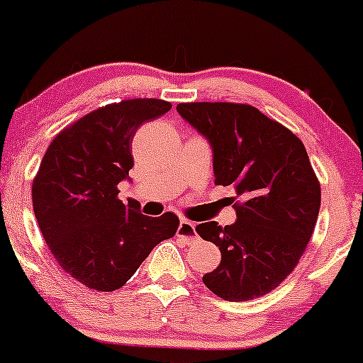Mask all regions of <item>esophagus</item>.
I'll use <instances>...</instances> for the list:
<instances>
[{
	"mask_svg": "<svg viewBox=\"0 0 363 363\" xmlns=\"http://www.w3.org/2000/svg\"><path fill=\"white\" fill-rule=\"evenodd\" d=\"M177 236H180L182 240H185L186 245H190L191 241L196 240V230H195V225H193L191 221L188 220H182L180 225H178V230H177Z\"/></svg>",
	"mask_w": 363,
	"mask_h": 363,
	"instance_id": "34e87169",
	"label": "esophagus"
}]
</instances>
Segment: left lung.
Masks as SVG:
<instances>
[{
	"label": "left lung",
	"mask_w": 363,
	"mask_h": 363,
	"mask_svg": "<svg viewBox=\"0 0 363 363\" xmlns=\"http://www.w3.org/2000/svg\"><path fill=\"white\" fill-rule=\"evenodd\" d=\"M177 112L210 143L216 185L242 198L233 225L196 226L221 251L203 282L226 301L264 296L299 262L319 216L320 185L304 143L245 104H178Z\"/></svg>",
	"instance_id": "left-lung-1"
}]
</instances>
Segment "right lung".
<instances>
[{
  "label": "right lung",
  "mask_w": 363,
  "mask_h": 363,
  "mask_svg": "<svg viewBox=\"0 0 363 363\" xmlns=\"http://www.w3.org/2000/svg\"><path fill=\"white\" fill-rule=\"evenodd\" d=\"M172 108L132 99L99 108L57 133L33 182V210L54 259L91 289L111 292L130 279L153 247L178 230L177 215L150 218L118 200L130 180L132 138L143 122Z\"/></svg>",
  "instance_id": "obj_1"
}]
</instances>
